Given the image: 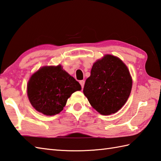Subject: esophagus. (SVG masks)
Wrapping results in <instances>:
<instances>
[{"label": "esophagus", "mask_w": 161, "mask_h": 161, "mask_svg": "<svg viewBox=\"0 0 161 161\" xmlns=\"http://www.w3.org/2000/svg\"><path fill=\"white\" fill-rule=\"evenodd\" d=\"M80 85H81V87H82V89H83V87H84V85H85V80H80Z\"/></svg>", "instance_id": "esophagus-1"}]
</instances>
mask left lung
<instances>
[{"instance_id": "left-lung-1", "label": "left lung", "mask_w": 161, "mask_h": 161, "mask_svg": "<svg viewBox=\"0 0 161 161\" xmlns=\"http://www.w3.org/2000/svg\"><path fill=\"white\" fill-rule=\"evenodd\" d=\"M131 88L132 78L126 64L117 57L106 55L94 63L83 93L97 112L109 115L126 103Z\"/></svg>"}]
</instances>
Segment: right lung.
<instances>
[{
    "label": "right lung",
    "mask_w": 161,
    "mask_h": 161,
    "mask_svg": "<svg viewBox=\"0 0 161 161\" xmlns=\"http://www.w3.org/2000/svg\"><path fill=\"white\" fill-rule=\"evenodd\" d=\"M81 86L61 65L47 66L32 75L27 85L29 101L38 112L45 115L60 113L67 99Z\"/></svg>",
    "instance_id": "1"
}]
</instances>
